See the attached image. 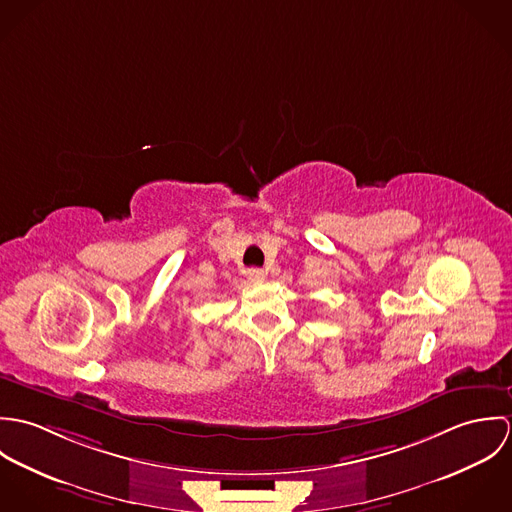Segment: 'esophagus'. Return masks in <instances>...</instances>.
I'll use <instances>...</instances> for the list:
<instances>
[{
	"label": "esophagus",
	"mask_w": 512,
	"mask_h": 512,
	"mask_svg": "<svg viewBox=\"0 0 512 512\" xmlns=\"http://www.w3.org/2000/svg\"><path fill=\"white\" fill-rule=\"evenodd\" d=\"M246 276H248L250 282H264V280H266V272L260 270V268H250V270L246 272Z\"/></svg>",
	"instance_id": "34e87169"
}]
</instances>
